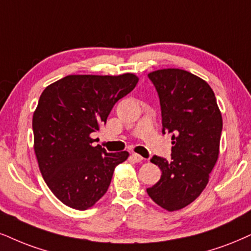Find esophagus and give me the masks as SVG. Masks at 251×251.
<instances>
[{
    "label": "esophagus",
    "mask_w": 251,
    "mask_h": 251,
    "mask_svg": "<svg viewBox=\"0 0 251 251\" xmlns=\"http://www.w3.org/2000/svg\"><path fill=\"white\" fill-rule=\"evenodd\" d=\"M131 158H132V159H134L136 163H141V162H142V160H143V159H144V158H143V157H142V156H141V154H138V153H135V152L131 154Z\"/></svg>",
    "instance_id": "34e87169"
}]
</instances>
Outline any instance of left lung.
<instances>
[{
	"instance_id": "1",
	"label": "left lung",
	"mask_w": 251,
	"mask_h": 251,
	"mask_svg": "<svg viewBox=\"0 0 251 251\" xmlns=\"http://www.w3.org/2000/svg\"><path fill=\"white\" fill-rule=\"evenodd\" d=\"M148 76L158 93L163 134L172 135L173 147L171 160L151 158L162 176L147 192L162 208L178 211L208 184L220 149L221 111L211 86L187 71L164 69Z\"/></svg>"
}]
</instances>
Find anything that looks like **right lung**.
Listing matches in <instances>:
<instances>
[{
	"label": "right lung",
	"instance_id": "1",
	"mask_svg": "<svg viewBox=\"0 0 251 251\" xmlns=\"http://www.w3.org/2000/svg\"><path fill=\"white\" fill-rule=\"evenodd\" d=\"M138 82L132 73L121 75H67L49 85L33 113V149L43 178L64 205L91 208L104 196L114 170L129 152L108 153L94 147L114 104Z\"/></svg>",
	"mask_w": 251,
	"mask_h": 251
}]
</instances>
